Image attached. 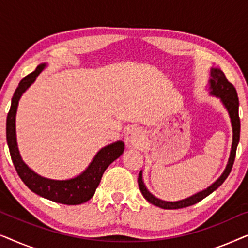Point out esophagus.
<instances>
[{
  "mask_svg": "<svg viewBox=\"0 0 248 248\" xmlns=\"http://www.w3.org/2000/svg\"><path fill=\"white\" fill-rule=\"evenodd\" d=\"M126 142L131 145H138L141 144L142 140H143V132L140 127L132 126L126 132Z\"/></svg>",
  "mask_w": 248,
  "mask_h": 248,
  "instance_id": "34e87169",
  "label": "esophagus"
}]
</instances>
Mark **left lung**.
<instances>
[{"mask_svg": "<svg viewBox=\"0 0 248 248\" xmlns=\"http://www.w3.org/2000/svg\"><path fill=\"white\" fill-rule=\"evenodd\" d=\"M210 90H211V94L219 97L220 99H221L223 105H225V107L227 108V110H228L230 118H232V132H233L232 147V152H230V158H229L228 165H227L225 171H223V174L220 176L219 179H217V181L213 183L211 186H209V187L204 189V191L199 192L198 194L189 196V198H187V199L182 200V201H177V202L162 201V200H159L155 198V196L152 195L151 193L148 191L147 187L144 186V183H143V181H142V172L140 171V174H139V177H138L139 187H140V191L142 193V195L144 196V199L147 200L148 202H150L151 204L159 206V208H161V209H167V210L182 209V208H186V206L195 204V203L202 201L203 199L211 194L213 191H216V189L226 181V178L228 177L230 171H232L233 161H235V157H236L237 145H238L239 137H240V118L238 115V107H239L238 96H237V91L235 89V87H233V84L229 82L228 79H227L225 76V73H223L222 71L219 69L211 70Z\"/></svg>", "mask_w": 248, "mask_h": 248, "instance_id": "1", "label": "left lung"}]
</instances>
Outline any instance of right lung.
Listing matches in <instances>:
<instances>
[{
	"label": "right lung",
	"instance_id": "obj_1",
	"mask_svg": "<svg viewBox=\"0 0 248 248\" xmlns=\"http://www.w3.org/2000/svg\"><path fill=\"white\" fill-rule=\"evenodd\" d=\"M44 66V64L38 65L33 72L23 78L12 97L11 107L6 117V141L10 155L19 177L33 193L62 204H81L93 198L105 170L111 162L123 154L124 143L122 141H117L101 149L91 161L89 167L76 178L67 181H54L44 178L33 172L20 157L16 139V113L21 94L36 80V77L42 72Z\"/></svg>",
	"mask_w": 248,
	"mask_h": 248
}]
</instances>
